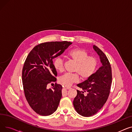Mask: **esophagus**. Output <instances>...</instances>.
I'll list each match as a JSON object with an SVG mask.
<instances>
[{"label": "esophagus", "instance_id": "esophagus-1", "mask_svg": "<svg viewBox=\"0 0 132 132\" xmlns=\"http://www.w3.org/2000/svg\"><path fill=\"white\" fill-rule=\"evenodd\" d=\"M65 88H66V89H68V90H69V89H72L71 87H65Z\"/></svg>", "mask_w": 132, "mask_h": 132}]
</instances>
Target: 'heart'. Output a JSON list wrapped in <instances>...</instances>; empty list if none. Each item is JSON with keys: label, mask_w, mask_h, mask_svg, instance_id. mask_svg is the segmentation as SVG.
Returning a JSON list of instances; mask_svg holds the SVG:
<instances>
[{"label": "heart", "mask_w": 132, "mask_h": 132, "mask_svg": "<svg viewBox=\"0 0 132 132\" xmlns=\"http://www.w3.org/2000/svg\"><path fill=\"white\" fill-rule=\"evenodd\" d=\"M67 56L75 61L74 73H66L59 79L60 84L65 86H70L73 83L79 81L80 76L82 80L90 78L95 72L98 66V60L93 56H89L88 53L81 48H75L69 51ZM53 67L59 72H63L64 62L62 58L58 57L53 61Z\"/></svg>", "instance_id": "b5f03b06"}]
</instances>
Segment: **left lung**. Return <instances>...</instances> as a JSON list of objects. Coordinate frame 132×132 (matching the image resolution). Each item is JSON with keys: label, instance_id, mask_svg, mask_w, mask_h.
I'll return each mask as SVG.
<instances>
[{"label": "left lung", "instance_id": "8db88e82", "mask_svg": "<svg viewBox=\"0 0 132 132\" xmlns=\"http://www.w3.org/2000/svg\"><path fill=\"white\" fill-rule=\"evenodd\" d=\"M94 50L98 54L102 66L87 80L77 85L84 91L77 90L73 105L82 116L90 117L97 112L106 103L112 83V70L110 62L103 52L95 45ZM84 92L87 94L85 95Z\"/></svg>", "mask_w": 132, "mask_h": 132}]
</instances>
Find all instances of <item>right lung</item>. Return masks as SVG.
I'll return each mask as SVG.
<instances>
[{"label": "right lung", "instance_id": "obj_1", "mask_svg": "<svg viewBox=\"0 0 132 132\" xmlns=\"http://www.w3.org/2000/svg\"><path fill=\"white\" fill-rule=\"evenodd\" d=\"M72 44L67 41L39 44L32 48L25 60L22 73L24 95L31 109L39 115H51L58 108L62 86L55 83L52 88H47L48 84L57 80L52 60Z\"/></svg>", "mask_w": 132, "mask_h": 132}]
</instances>
